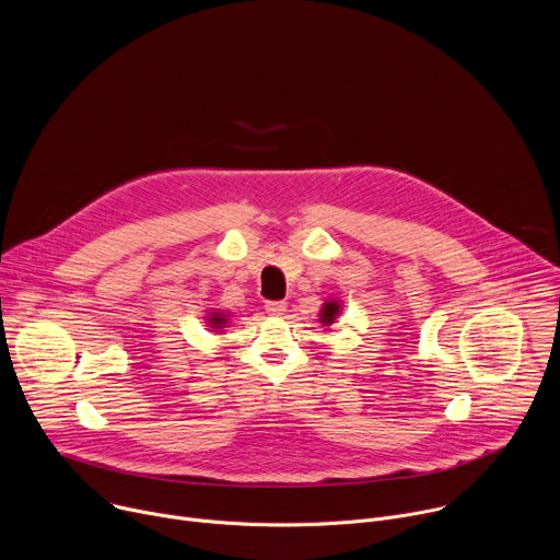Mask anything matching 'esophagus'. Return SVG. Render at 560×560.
Listing matches in <instances>:
<instances>
[{
  "instance_id": "esophagus-1",
  "label": "esophagus",
  "mask_w": 560,
  "mask_h": 560,
  "mask_svg": "<svg viewBox=\"0 0 560 560\" xmlns=\"http://www.w3.org/2000/svg\"><path fill=\"white\" fill-rule=\"evenodd\" d=\"M266 312L268 314H283L285 312V301H268Z\"/></svg>"
}]
</instances>
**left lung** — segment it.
Listing matches in <instances>:
<instances>
[{
	"mask_svg": "<svg viewBox=\"0 0 560 560\" xmlns=\"http://www.w3.org/2000/svg\"><path fill=\"white\" fill-rule=\"evenodd\" d=\"M339 314V303L337 301H332V303H326V307H324V312H322V324H332L335 322V316Z\"/></svg>",
	"mask_w": 560,
	"mask_h": 560,
	"instance_id": "left-lung-1",
	"label": "left lung"
}]
</instances>
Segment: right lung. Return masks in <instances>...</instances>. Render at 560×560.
<instances>
[{
  "label": "right lung",
  "mask_w": 560,
  "mask_h": 560,
  "mask_svg": "<svg viewBox=\"0 0 560 560\" xmlns=\"http://www.w3.org/2000/svg\"><path fill=\"white\" fill-rule=\"evenodd\" d=\"M223 324H225V316H221V314H212L210 316V326L212 328H223Z\"/></svg>",
  "instance_id": "right-lung-1"
}]
</instances>
